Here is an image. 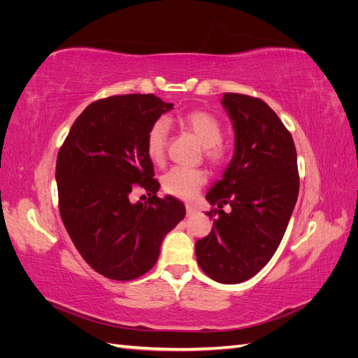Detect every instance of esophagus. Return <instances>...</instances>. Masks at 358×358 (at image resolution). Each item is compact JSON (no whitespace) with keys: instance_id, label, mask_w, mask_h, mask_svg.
I'll return each mask as SVG.
<instances>
[{"instance_id":"34e87169","label":"esophagus","mask_w":358,"mask_h":358,"mask_svg":"<svg viewBox=\"0 0 358 358\" xmlns=\"http://www.w3.org/2000/svg\"><path fill=\"white\" fill-rule=\"evenodd\" d=\"M185 209H187V215H188V216L196 213V208H194L192 204H185Z\"/></svg>"}]
</instances>
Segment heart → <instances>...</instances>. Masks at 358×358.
<instances>
[{
    "label": "heart",
    "mask_w": 358,
    "mask_h": 358,
    "mask_svg": "<svg viewBox=\"0 0 358 358\" xmlns=\"http://www.w3.org/2000/svg\"><path fill=\"white\" fill-rule=\"evenodd\" d=\"M182 125L189 133L197 137L200 145L204 148L206 157L213 162L224 161L227 150L221 145L222 128L213 115L204 110H192L183 115L180 119ZM169 138V122L164 117H159L150 125L146 134V152L149 158L159 162L164 158ZM206 182V175L201 170L175 167L167 171L162 178V187L171 196L189 200L197 196L200 187Z\"/></svg>",
    "instance_id": "1"
}]
</instances>
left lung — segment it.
<instances>
[{
	"mask_svg": "<svg viewBox=\"0 0 358 358\" xmlns=\"http://www.w3.org/2000/svg\"><path fill=\"white\" fill-rule=\"evenodd\" d=\"M221 104L234 131V152L206 194L216 206L212 231L196 242L197 263L221 284H241L273 257L299 196L297 152L279 116L259 99L225 92ZM229 203L230 213L222 206Z\"/></svg>",
	"mask_w": 358,
	"mask_h": 358,
	"instance_id": "obj_1",
	"label": "left lung"
}]
</instances>
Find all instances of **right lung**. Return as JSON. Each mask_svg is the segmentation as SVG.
I'll return each mask as SVG.
<instances>
[{"label":"right lung","instance_id":"obj_1","mask_svg":"<svg viewBox=\"0 0 358 358\" xmlns=\"http://www.w3.org/2000/svg\"><path fill=\"white\" fill-rule=\"evenodd\" d=\"M173 109L152 94L116 95L94 101L76 119L57 159L59 213L83 259L95 272L131 280L154 267L161 243L185 216L178 199L155 194L146 134ZM142 186L151 197L134 203Z\"/></svg>","mask_w":358,"mask_h":358}]
</instances>
